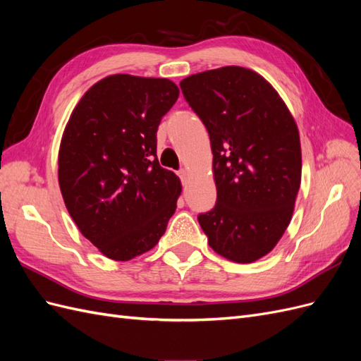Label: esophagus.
<instances>
[{
  "label": "esophagus",
  "instance_id": "1",
  "mask_svg": "<svg viewBox=\"0 0 361 361\" xmlns=\"http://www.w3.org/2000/svg\"><path fill=\"white\" fill-rule=\"evenodd\" d=\"M188 176H190V173H188V170L187 169H180L179 170V178H180V180L182 182H185L188 179Z\"/></svg>",
  "mask_w": 361,
  "mask_h": 361
}]
</instances>
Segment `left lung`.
Listing matches in <instances>:
<instances>
[{"instance_id":"left-lung-1","label":"left lung","mask_w":361,"mask_h":361,"mask_svg":"<svg viewBox=\"0 0 361 361\" xmlns=\"http://www.w3.org/2000/svg\"><path fill=\"white\" fill-rule=\"evenodd\" d=\"M211 138L216 203L199 215L220 256L251 264L288 228L301 183L297 123L264 76L226 66L180 81Z\"/></svg>"}]
</instances>
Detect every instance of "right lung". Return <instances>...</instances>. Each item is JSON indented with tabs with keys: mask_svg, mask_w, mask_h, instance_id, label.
Segmentation results:
<instances>
[{
	"mask_svg": "<svg viewBox=\"0 0 361 361\" xmlns=\"http://www.w3.org/2000/svg\"><path fill=\"white\" fill-rule=\"evenodd\" d=\"M166 78L117 73L73 108L59 150V183L80 232L113 260L154 248L176 211L179 178L157 158V130L178 101Z\"/></svg>",
	"mask_w": 361,
	"mask_h": 361,
	"instance_id": "add662e5",
	"label": "right lung"
}]
</instances>
